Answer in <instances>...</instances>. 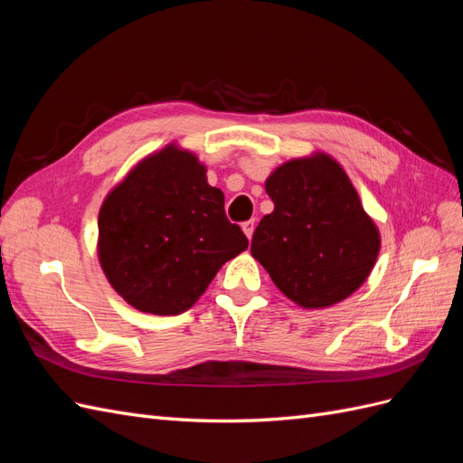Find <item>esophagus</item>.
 <instances>
[{
    "mask_svg": "<svg viewBox=\"0 0 463 463\" xmlns=\"http://www.w3.org/2000/svg\"><path fill=\"white\" fill-rule=\"evenodd\" d=\"M241 230H243V233L250 240V237H253V232H255V220L243 222V223H241Z\"/></svg>",
    "mask_w": 463,
    "mask_h": 463,
    "instance_id": "34e87169",
    "label": "esophagus"
}]
</instances>
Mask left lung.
I'll use <instances>...</instances> for the list:
<instances>
[{"label":"left lung","instance_id":"8db88e82","mask_svg":"<svg viewBox=\"0 0 463 463\" xmlns=\"http://www.w3.org/2000/svg\"><path fill=\"white\" fill-rule=\"evenodd\" d=\"M274 203L253 233L250 255L276 288L303 309H325L355 293L381 250L342 164L326 152L291 158L266 177Z\"/></svg>","mask_w":463,"mask_h":463}]
</instances>
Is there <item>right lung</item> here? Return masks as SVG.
Segmentation results:
<instances>
[{
	"label": "right lung",
	"instance_id": "right-lung-1",
	"mask_svg": "<svg viewBox=\"0 0 463 463\" xmlns=\"http://www.w3.org/2000/svg\"><path fill=\"white\" fill-rule=\"evenodd\" d=\"M249 241L223 213L206 165L177 143L137 162L98 213V260L137 311L181 315Z\"/></svg>",
	"mask_w": 463,
	"mask_h": 463
}]
</instances>
